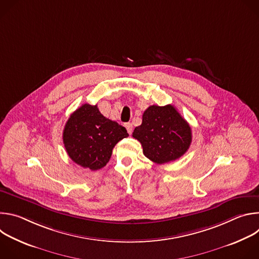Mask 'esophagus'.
Here are the masks:
<instances>
[{"mask_svg": "<svg viewBox=\"0 0 259 259\" xmlns=\"http://www.w3.org/2000/svg\"><path fill=\"white\" fill-rule=\"evenodd\" d=\"M125 127H126V129H127L128 133H129V134H131V133H132V130H133V126H132V124H131V123H126V124H125Z\"/></svg>", "mask_w": 259, "mask_h": 259, "instance_id": "obj_1", "label": "esophagus"}]
</instances>
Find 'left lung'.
<instances>
[{
	"label": "left lung",
	"instance_id": "left-lung-1",
	"mask_svg": "<svg viewBox=\"0 0 259 259\" xmlns=\"http://www.w3.org/2000/svg\"><path fill=\"white\" fill-rule=\"evenodd\" d=\"M132 136L141 143L147 159L165 164L187 153L192 142V129L173 105H151L144 110L142 123Z\"/></svg>",
	"mask_w": 259,
	"mask_h": 259
}]
</instances>
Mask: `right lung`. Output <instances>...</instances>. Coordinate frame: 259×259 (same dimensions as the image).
Listing matches in <instances>:
<instances>
[{
	"label": "right lung",
	"instance_id": "1",
	"mask_svg": "<svg viewBox=\"0 0 259 259\" xmlns=\"http://www.w3.org/2000/svg\"><path fill=\"white\" fill-rule=\"evenodd\" d=\"M127 136L125 127L101 115L97 105L85 103L70 115L62 138L69 158L95 171L107 164L115 145Z\"/></svg>",
	"mask_w": 259,
	"mask_h": 259
}]
</instances>
